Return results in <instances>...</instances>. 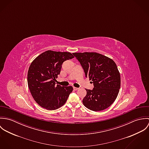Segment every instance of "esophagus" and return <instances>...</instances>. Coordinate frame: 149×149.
Returning a JSON list of instances; mask_svg holds the SVG:
<instances>
[{"instance_id": "esophagus-1", "label": "esophagus", "mask_w": 149, "mask_h": 149, "mask_svg": "<svg viewBox=\"0 0 149 149\" xmlns=\"http://www.w3.org/2000/svg\"><path fill=\"white\" fill-rule=\"evenodd\" d=\"M73 89L75 91H77L79 89V88H76V87H73Z\"/></svg>"}]
</instances>
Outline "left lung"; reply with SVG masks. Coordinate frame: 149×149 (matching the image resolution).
<instances>
[{
  "instance_id": "obj_1",
  "label": "left lung",
  "mask_w": 149,
  "mask_h": 149,
  "mask_svg": "<svg viewBox=\"0 0 149 149\" xmlns=\"http://www.w3.org/2000/svg\"><path fill=\"white\" fill-rule=\"evenodd\" d=\"M94 88L87 89L83 100L85 107L93 111L104 110L115 100L120 87V76L115 63L101 54L73 53Z\"/></svg>"
}]
</instances>
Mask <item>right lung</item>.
<instances>
[{
    "label": "right lung",
    "instance_id": "obj_1",
    "mask_svg": "<svg viewBox=\"0 0 149 149\" xmlns=\"http://www.w3.org/2000/svg\"><path fill=\"white\" fill-rule=\"evenodd\" d=\"M73 58L69 52L47 50L31 63L27 73L28 86L34 100L40 106L55 110L65 103L73 87L56 85L55 81L64 61Z\"/></svg>",
    "mask_w": 149,
    "mask_h": 149
}]
</instances>
